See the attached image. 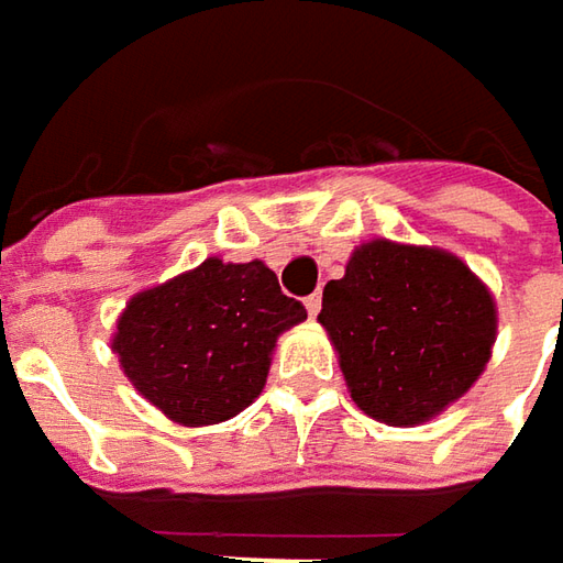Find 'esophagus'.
I'll return each mask as SVG.
<instances>
[{"label":"esophagus","mask_w":563,"mask_h":563,"mask_svg":"<svg viewBox=\"0 0 563 563\" xmlns=\"http://www.w3.org/2000/svg\"><path fill=\"white\" fill-rule=\"evenodd\" d=\"M303 307H307V313L316 316L319 310H322V294H310L307 300H303Z\"/></svg>","instance_id":"esophagus-1"}]
</instances>
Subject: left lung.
Returning a JSON list of instances; mask_svg holds the SVG:
<instances>
[{
    "label": "left lung",
    "instance_id": "left-lung-1",
    "mask_svg": "<svg viewBox=\"0 0 563 563\" xmlns=\"http://www.w3.org/2000/svg\"><path fill=\"white\" fill-rule=\"evenodd\" d=\"M319 322L360 410L385 426H420L483 376L498 307L461 256L373 238L325 285Z\"/></svg>",
    "mask_w": 563,
    "mask_h": 563
}]
</instances>
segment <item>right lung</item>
Here are the masks:
<instances>
[{
  "mask_svg": "<svg viewBox=\"0 0 563 563\" xmlns=\"http://www.w3.org/2000/svg\"><path fill=\"white\" fill-rule=\"evenodd\" d=\"M307 310L285 297L263 263L203 260L137 291L112 335L121 373L178 426H216L266 388L272 351Z\"/></svg>",
  "mask_w": 563,
  "mask_h": 563,
  "instance_id": "obj_1",
  "label": "right lung"
}]
</instances>
